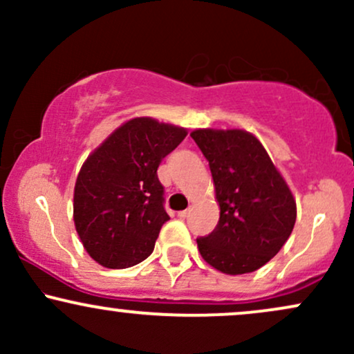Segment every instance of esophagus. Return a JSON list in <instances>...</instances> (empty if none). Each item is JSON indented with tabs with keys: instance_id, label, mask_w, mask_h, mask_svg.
<instances>
[{
	"instance_id": "1",
	"label": "esophagus",
	"mask_w": 354,
	"mask_h": 354,
	"mask_svg": "<svg viewBox=\"0 0 354 354\" xmlns=\"http://www.w3.org/2000/svg\"><path fill=\"white\" fill-rule=\"evenodd\" d=\"M189 213H191L189 208H188V209H183V211H180V213H178V216H180V218H186Z\"/></svg>"
}]
</instances>
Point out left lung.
<instances>
[{
	"mask_svg": "<svg viewBox=\"0 0 354 354\" xmlns=\"http://www.w3.org/2000/svg\"><path fill=\"white\" fill-rule=\"evenodd\" d=\"M219 205L213 233L198 238L206 263L225 274L253 273L290 238L296 201L265 146L245 129H194Z\"/></svg>",
	"mask_w": 354,
	"mask_h": 354,
	"instance_id": "8db88e82",
	"label": "left lung"
}]
</instances>
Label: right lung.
I'll list each match as a JSON object with an SVG mask.
<instances>
[{"label":"right lung","mask_w":354,"mask_h":354,"mask_svg":"<svg viewBox=\"0 0 354 354\" xmlns=\"http://www.w3.org/2000/svg\"><path fill=\"white\" fill-rule=\"evenodd\" d=\"M186 135L181 126L133 118L81 166L73 219L86 253L101 266L123 270L153 253L161 226L169 219L158 166Z\"/></svg>","instance_id":"right-lung-1"}]
</instances>
